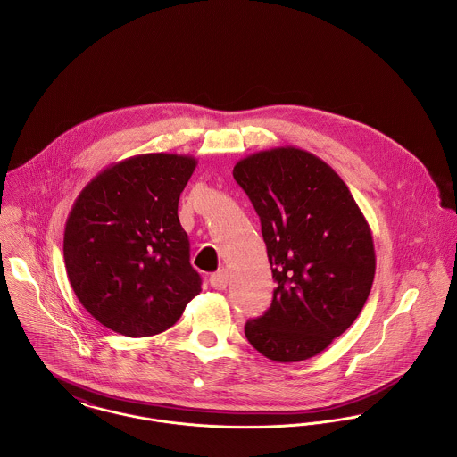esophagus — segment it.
Segmentation results:
<instances>
[{"label":"esophagus","mask_w":457,"mask_h":457,"mask_svg":"<svg viewBox=\"0 0 457 457\" xmlns=\"http://www.w3.org/2000/svg\"><path fill=\"white\" fill-rule=\"evenodd\" d=\"M228 283H229V274L226 269H220L211 276V285L214 287L215 290H224L228 287Z\"/></svg>","instance_id":"1"}]
</instances>
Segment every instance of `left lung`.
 <instances>
[{
    "label": "left lung",
    "instance_id": "1",
    "mask_svg": "<svg viewBox=\"0 0 457 457\" xmlns=\"http://www.w3.org/2000/svg\"><path fill=\"white\" fill-rule=\"evenodd\" d=\"M233 176L261 217L278 283L270 307L246 321L245 337L276 362L314 357L355 321L370 296V224L342 178L295 146L252 154Z\"/></svg>",
    "mask_w": 457,
    "mask_h": 457
}]
</instances>
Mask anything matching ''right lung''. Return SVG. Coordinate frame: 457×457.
<instances>
[{
    "label": "right lung",
    "mask_w": 457,
    "mask_h": 457,
    "mask_svg": "<svg viewBox=\"0 0 457 457\" xmlns=\"http://www.w3.org/2000/svg\"><path fill=\"white\" fill-rule=\"evenodd\" d=\"M196 159L145 154L112 163L76 198L63 261L82 307L108 329L152 337L181 318L202 292L178 217Z\"/></svg>",
    "instance_id": "1"
}]
</instances>
